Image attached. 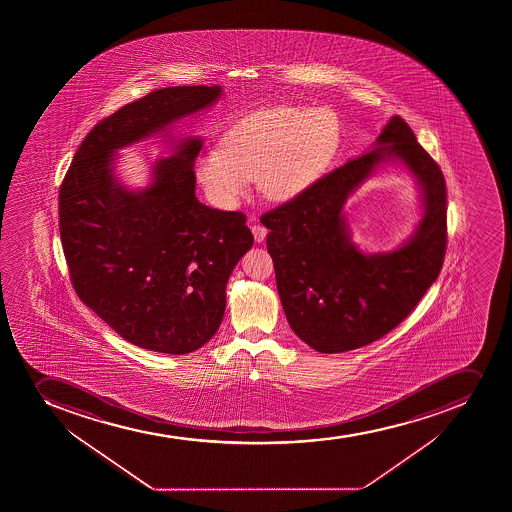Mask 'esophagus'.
<instances>
[{
  "label": "esophagus",
  "instance_id": "1",
  "mask_svg": "<svg viewBox=\"0 0 512 512\" xmlns=\"http://www.w3.org/2000/svg\"><path fill=\"white\" fill-rule=\"evenodd\" d=\"M252 233L253 237H255V242L262 243L267 237V228L262 227L259 223H253L252 225Z\"/></svg>",
  "mask_w": 512,
  "mask_h": 512
}]
</instances>
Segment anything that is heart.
<instances>
[{
    "label": "heart",
    "instance_id": "1",
    "mask_svg": "<svg viewBox=\"0 0 512 512\" xmlns=\"http://www.w3.org/2000/svg\"><path fill=\"white\" fill-rule=\"evenodd\" d=\"M342 145V123L325 107L275 105L248 113L223 133L220 148L195 165L198 182L220 205H233L257 180L272 200H290L329 168Z\"/></svg>",
    "mask_w": 512,
    "mask_h": 512
}]
</instances>
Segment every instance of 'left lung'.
Wrapping results in <instances>:
<instances>
[{
    "label": "left lung",
    "instance_id": "1",
    "mask_svg": "<svg viewBox=\"0 0 512 512\" xmlns=\"http://www.w3.org/2000/svg\"><path fill=\"white\" fill-rule=\"evenodd\" d=\"M399 157L415 173L425 215L394 253L367 256L349 242L341 208L370 172ZM267 248L290 327L322 354L372 344L415 309L441 272L447 248V193L441 168L404 118H390L374 148L264 213Z\"/></svg>",
    "mask_w": 512,
    "mask_h": 512
}]
</instances>
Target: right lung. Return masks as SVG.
I'll return each mask as SVG.
<instances>
[{
	"label": "right lung",
	"instance_id": "add662e5",
	"mask_svg": "<svg viewBox=\"0 0 512 512\" xmlns=\"http://www.w3.org/2000/svg\"><path fill=\"white\" fill-rule=\"evenodd\" d=\"M222 88L170 87L128 103L93 127L61 182L60 237L83 304L142 349L182 355L212 339L225 312L233 267L253 245L242 212L195 197L188 138L130 192L113 177V153L210 107Z\"/></svg>",
	"mask_w": 512,
	"mask_h": 512
}]
</instances>
